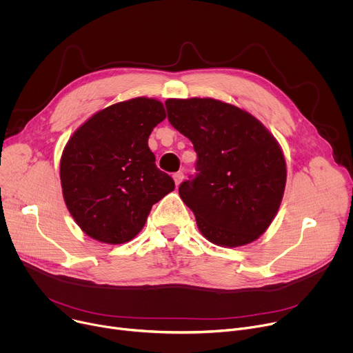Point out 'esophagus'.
<instances>
[{
	"instance_id": "esophagus-1",
	"label": "esophagus",
	"mask_w": 353,
	"mask_h": 353,
	"mask_svg": "<svg viewBox=\"0 0 353 353\" xmlns=\"http://www.w3.org/2000/svg\"><path fill=\"white\" fill-rule=\"evenodd\" d=\"M183 179H184L183 172H177V173H174V174H173V180H174V184H176L177 187L180 185V183L183 181Z\"/></svg>"
}]
</instances>
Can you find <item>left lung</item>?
Masks as SVG:
<instances>
[{
	"label": "left lung",
	"mask_w": 353,
	"mask_h": 353,
	"mask_svg": "<svg viewBox=\"0 0 353 353\" xmlns=\"http://www.w3.org/2000/svg\"><path fill=\"white\" fill-rule=\"evenodd\" d=\"M170 124L196 152V174L179 187L207 240L239 247L274 221L286 184V162L274 135L248 112L211 97L168 99Z\"/></svg>",
	"instance_id": "1"
}]
</instances>
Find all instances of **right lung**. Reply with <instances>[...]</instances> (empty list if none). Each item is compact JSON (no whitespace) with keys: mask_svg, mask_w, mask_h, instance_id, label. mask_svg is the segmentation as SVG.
<instances>
[{"mask_svg":"<svg viewBox=\"0 0 353 353\" xmlns=\"http://www.w3.org/2000/svg\"><path fill=\"white\" fill-rule=\"evenodd\" d=\"M165 119L159 100L134 97L94 113L68 139L60 161L63 196L89 237L108 244L132 240L152 205L174 190L148 146Z\"/></svg>","mask_w":353,"mask_h":353,"instance_id":"right-lung-1","label":"right lung"}]
</instances>
